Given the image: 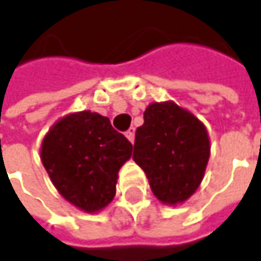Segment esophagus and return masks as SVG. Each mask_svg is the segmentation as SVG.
<instances>
[{"label":"esophagus","instance_id":"esophagus-1","mask_svg":"<svg viewBox=\"0 0 261 261\" xmlns=\"http://www.w3.org/2000/svg\"><path fill=\"white\" fill-rule=\"evenodd\" d=\"M125 136H127V139L130 140L131 143H133V142H134V128L131 127L130 130H128V131H127V133H125Z\"/></svg>","mask_w":261,"mask_h":261}]
</instances>
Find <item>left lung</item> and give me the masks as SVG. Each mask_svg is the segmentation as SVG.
I'll list each match as a JSON object with an SVG mask.
<instances>
[{"label": "left lung", "mask_w": 261, "mask_h": 261, "mask_svg": "<svg viewBox=\"0 0 261 261\" xmlns=\"http://www.w3.org/2000/svg\"><path fill=\"white\" fill-rule=\"evenodd\" d=\"M210 139L204 124L172 101L152 102L136 130L133 160L148 177L152 193L165 204L189 199L204 178Z\"/></svg>", "instance_id": "obj_1"}]
</instances>
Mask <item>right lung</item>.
I'll return each mask as SVG.
<instances>
[{
    "instance_id": "right-lung-1",
    "label": "right lung",
    "mask_w": 261,
    "mask_h": 261,
    "mask_svg": "<svg viewBox=\"0 0 261 261\" xmlns=\"http://www.w3.org/2000/svg\"><path fill=\"white\" fill-rule=\"evenodd\" d=\"M133 145L95 112H77L57 121L43 137L40 160L59 193L87 213L112 202L118 172Z\"/></svg>"
}]
</instances>
